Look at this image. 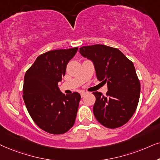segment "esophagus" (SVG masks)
<instances>
[{"label":"esophagus","mask_w":160,"mask_h":160,"mask_svg":"<svg viewBox=\"0 0 160 160\" xmlns=\"http://www.w3.org/2000/svg\"><path fill=\"white\" fill-rule=\"evenodd\" d=\"M86 94V92H84V91H82V92L80 93V96H81V97H83Z\"/></svg>","instance_id":"esophagus-1"}]
</instances>
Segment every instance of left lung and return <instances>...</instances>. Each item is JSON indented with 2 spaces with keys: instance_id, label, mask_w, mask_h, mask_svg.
I'll use <instances>...</instances> for the list:
<instances>
[{
  "instance_id": "1",
  "label": "left lung",
  "mask_w": 160,
  "mask_h": 160,
  "mask_svg": "<svg viewBox=\"0 0 160 160\" xmlns=\"http://www.w3.org/2000/svg\"><path fill=\"white\" fill-rule=\"evenodd\" d=\"M79 51L93 61L98 80L108 84L106 96L93 93L96 118L107 128L123 126L135 113L140 98V83L133 63L117 48L103 44L82 47Z\"/></svg>"
}]
</instances>
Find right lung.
I'll return each mask as SVG.
<instances>
[{
	"label": "right lung",
	"instance_id": "add662e5",
	"mask_svg": "<svg viewBox=\"0 0 160 160\" xmlns=\"http://www.w3.org/2000/svg\"><path fill=\"white\" fill-rule=\"evenodd\" d=\"M78 50L74 48L44 52L25 74L22 97L25 106L36 124L48 133L64 134L75 122L80 93L65 95L58 83Z\"/></svg>",
	"mask_w": 160,
	"mask_h": 160
}]
</instances>
